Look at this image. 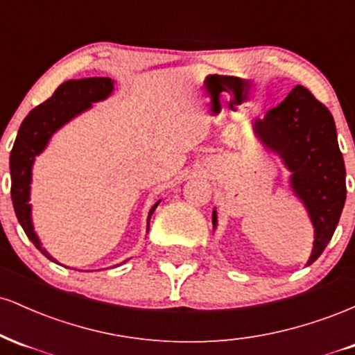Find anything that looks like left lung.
Masks as SVG:
<instances>
[{"label": "left lung", "mask_w": 355, "mask_h": 355, "mask_svg": "<svg viewBox=\"0 0 355 355\" xmlns=\"http://www.w3.org/2000/svg\"><path fill=\"white\" fill-rule=\"evenodd\" d=\"M252 130L260 145L277 155L291 172V190L307 210L313 227V247L307 260L311 266L331 242L347 191L334 118L307 88L297 85L279 107L255 118ZM217 223L214 209V230Z\"/></svg>", "instance_id": "left-lung-1"}]
</instances>
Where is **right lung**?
Returning a JSON list of instances; mask_svg holds the SVG:
<instances>
[{
  "mask_svg": "<svg viewBox=\"0 0 355 355\" xmlns=\"http://www.w3.org/2000/svg\"><path fill=\"white\" fill-rule=\"evenodd\" d=\"M115 89V80L103 78H81L68 80L61 83L56 92L38 105L35 110L28 113L16 135L13 150L10 155V173H11V200H13L15 214L18 217L19 225L23 227L24 234L33 242L44 257L51 262L58 263L43 247L42 240L35 232L33 217H31V182H33V165L36 157L43 153L50 144L51 137L56 132L70 123L73 118L93 107V103L107 100ZM158 200L148 211L146 218V234L150 229V218H152L155 209L158 207ZM126 262V260H125Z\"/></svg>",
  "mask_w": 355,
  "mask_h": 355,
  "instance_id": "add662e5",
  "label": "right lung"
}]
</instances>
